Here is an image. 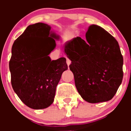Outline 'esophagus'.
<instances>
[{
  "instance_id": "34e87169",
  "label": "esophagus",
  "mask_w": 131,
  "mask_h": 131,
  "mask_svg": "<svg viewBox=\"0 0 131 131\" xmlns=\"http://www.w3.org/2000/svg\"><path fill=\"white\" fill-rule=\"evenodd\" d=\"M67 63L68 64V66H69L71 64V61L69 59H67Z\"/></svg>"
}]
</instances>
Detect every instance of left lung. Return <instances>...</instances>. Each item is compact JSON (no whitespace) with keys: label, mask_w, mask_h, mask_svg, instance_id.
<instances>
[{"label":"left lung","mask_w":131,"mask_h":131,"mask_svg":"<svg viewBox=\"0 0 131 131\" xmlns=\"http://www.w3.org/2000/svg\"><path fill=\"white\" fill-rule=\"evenodd\" d=\"M86 40L77 37L64 46L72 61L78 92L91 103L112 100L123 79V56L117 40L100 26L91 25Z\"/></svg>","instance_id":"left-lung-1"}]
</instances>
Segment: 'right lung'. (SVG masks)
Wrapping results in <instances>:
<instances>
[{"label":"right lung","mask_w":131,"mask_h":131,"mask_svg":"<svg viewBox=\"0 0 131 131\" xmlns=\"http://www.w3.org/2000/svg\"><path fill=\"white\" fill-rule=\"evenodd\" d=\"M49 25H29L12 47L9 70L13 90L32 109H43L53 103L62 73L68 69L65 58L51 61L48 56L56 47Z\"/></svg>","instance_id":"1"}]
</instances>
